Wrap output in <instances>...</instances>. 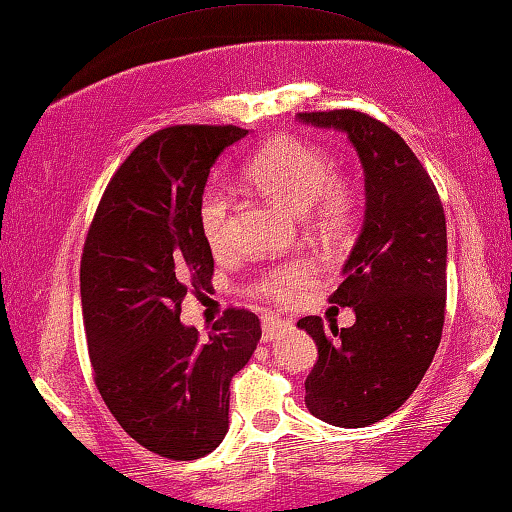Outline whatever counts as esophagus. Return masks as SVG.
<instances>
[{
	"mask_svg": "<svg viewBox=\"0 0 512 512\" xmlns=\"http://www.w3.org/2000/svg\"><path fill=\"white\" fill-rule=\"evenodd\" d=\"M286 328V321H281L277 316H265L263 318V342H272L281 330Z\"/></svg>",
	"mask_w": 512,
	"mask_h": 512,
	"instance_id": "obj_1",
	"label": "esophagus"
}]
</instances>
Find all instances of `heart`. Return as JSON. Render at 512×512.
Instances as JSON below:
<instances>
[{"mask_svg": "<svg viewBox=\"0 0 512 512\" xmlns=\"http://www.w3.org/2000/svg\"><path fill=\"white\" fill-rule=\"evenodd\" d=\"M249 184L270 201L302 214L305 224L325 240H337L348 231L353 217V191L342 177L332 175L323 152L295 138H274L261 147L244 168ZM201 233L212 251H224L228 242V201L221 191H210L198 210ZM314 279V265L288 263L270 270L256 291L277 305H291Z\"/></svg>", "mask_w": 512, "mask_h": 512, "instance_id": "b5f03b06", "label": "heart"}]
</instances>
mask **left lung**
<instances>
[{
	"label": "left lung",
	"instance_id": "obj_1",
	"mask_svg": "<svg viewBox=\"0 0 512 512\" xmlns=\"http://www.w3.org/2000/svg\"><path fill=\"white\" fill-rule=\"evenodd\" d=\"M344 131L365 170V221L330 302L353 307L351 328H298L318 346L305 381L311 416L365 427L395 413L432 365L446 318V214L432 177L397 131L358 110L298 113Z\"/></svg>",
	"mask_w": 512,
	"mask_h": 512
}]
</instances>
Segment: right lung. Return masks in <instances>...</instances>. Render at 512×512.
<instances>
[{
	"label": "right lung",
	"instance_id": "obj_1",
	"mask_svg": "<svg viewBox=\"0 0 512 512\" xmlns=\"http://www.w3.org/2000/svg\"><path fill=\"white\" fill-rule=\"evenodd\" d=\"M244 136L233 124L147 136L110 177L80 261L96 388L131 439L180 462L224 441L231 379L261 339L247 309H226L205 342L180 323L184 295L214 272L198 221L210 168Z\"/></svg>",
	"mask_w": 512,
	"mask_h": 512
}]
</instances>
